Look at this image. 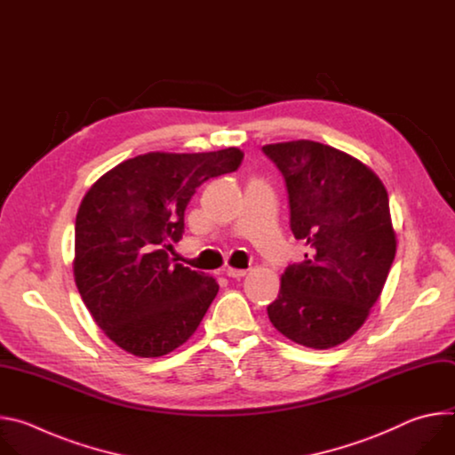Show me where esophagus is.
Masks as SVG:
<instances>
[{
  "label": "esophagus",
  "instance_id": "esophagus-1",
  "mask_svg": "<svg viewBox=\"0 0 455 455\" xmlns=\"http://www.w3.org/2000/svg\"><path fill=\"white\" fill-rule=\"evenodd\" d=\"M225 275L230 279H241L246 275V270H237V268H227Z\"/></svg>",
  "mask_w": 455,
  "mask_h": 455
}]
</instances>
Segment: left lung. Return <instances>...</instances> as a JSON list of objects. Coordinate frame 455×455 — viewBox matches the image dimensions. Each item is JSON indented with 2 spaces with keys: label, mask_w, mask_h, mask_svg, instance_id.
I'll list each match as a JSON object with an SVG mask.
<instances>
[{
  "label": "left lung",
  "mask_w": 455,
  "mask_h": 455,
  "mask_svg": "<svg viewBox=\"0 0 455 455\" xmlns=\"http://www.w3.org/2000/svg\"><path fill=\"white\" fill-rule=\"evenodd\" d=\"M263 153L284 176L291 232L309 246L284 270L270 322L300 346L335 347L365 322L395 261L387 190L367 165L318 142L270 144Z\"/></svg>",
  "instance_id": "obj_1"
}]
</instances>
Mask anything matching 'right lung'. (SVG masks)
I'll use <instances>...</instances> for the list:
<instances>
[{
    "mask_svg": "<svg viewBox=\"0 0 455 455\" xmlns=\"http://www.w3.org/2000/svg\"><path fill=\"white\" fill-rule=\"evenodd\" d=\"M243 153H148L106 172L76 220L74 275L97 326L124 351L164 356L196 331L218 283L169 250L196 188L239 167Z\"/></svg>",
    "mask_w": 455,
    "mask_h": 455,
    "instance_id": "obj_1",
    "label": "right lung"
}]
</instances>
